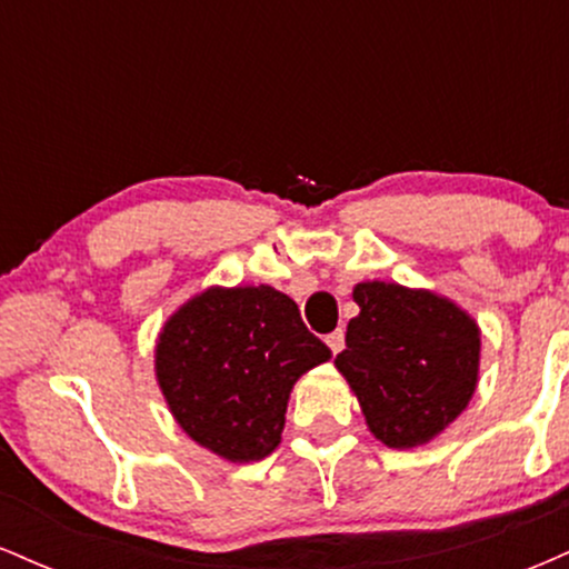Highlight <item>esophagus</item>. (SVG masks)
<instances>
[{
    "label": "esophagus",
    "instance_id": "34e87169",
    "mask_svg": "<svg viewBox=\"0 0 569 569\" xmlns=\"http://www.w3.org/2000/svg\"><path fill=\"white\" fill-rule=\"evenodd\" d=\"M326 345H329L335 356H337V352H342V348H345V331L337 329V331H331V335H326Z\"/></svg>",
    "mask_w": 569,
    "mask_h": 569
}]
</instances>
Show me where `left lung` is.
I'll return each mask as SVG.
<instances>
[{
    "instance_id": "8db88e82",
    "label": "left lung",
    "mask_w": 569,
    "mask_h": 569,
    "mask_svg": "<svg viewBox=\"0 0 569 569\" xmlns=\"http://www.w3.org/2000/svg\"><path fill=\"white\" fill-rule=\"evenodd\" d=\"M337 369L358 396L371 433L393 449L439 436L471 401L479 380V326L449 299L367 280L352 289Z\"/></svg>"
}]
</instances>
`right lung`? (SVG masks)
Masks as SVG:
<instances>
[{
  "instance_id": "right-lung-1",
  "label": "right lung",
  "mask_w": 569,
  "mask_h": 569,
  "mask_svg": "<svg viewBox=\"0 0 569 569\" xmlns=\"http://www.w3.org/2000/svg\"><path fill=\"white\" fill-rule=\"evenodd\" d=\"M331 350L272 286L198 293L162 326L154 371L189 439L232 462L280 443L293 382Z\"/></svg>"
}]
</instances>
